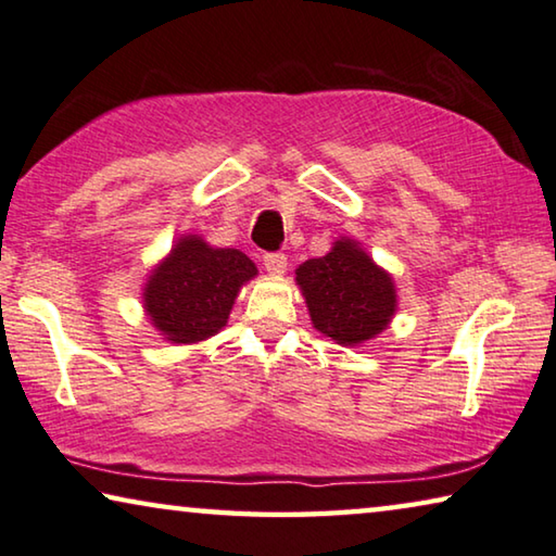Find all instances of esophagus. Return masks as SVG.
Wrapping results in <instances>:
<instances>
[{"mask_svg":"<svg viewBox=\"0 0 556 556\" xmlns=\"http://www.w3.org/2000/svg\"><path fill=\"white\" fill-rule=\"evenodd\" d=\"M263 266H266L270 276H283L288 270V258L283 253H266V256H263Z\"/></svg>","mask_w":556,"mask_h":556,"instance_id":"1","label":"esophagus"}]
</instances>
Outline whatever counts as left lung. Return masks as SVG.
Masks as SVG:
<instances>
[{"label":"left lung","mask_w":556,"mask_h":556,"mask_svg":"<svg viewBox=\"0 0 556 556\" xmlns=\"http://www.w3.org/2000/svg\"><path fill=\"white\" fill-rule=\"evenodd\" d=\"M315 330L338 344H362L387 330L396 313V290L357 241L340 239L323 258L295 270Z\"/></svg>","instance_id":"1"}]
</instances>
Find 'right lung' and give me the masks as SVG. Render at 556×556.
Returning a JSON list of instances; mask_svg holds the SVG:
<instances>
[{
  "mask_svg": "<svg viewBox=\"0 0 556 556\" xmlns=\"http://www.w3.org/2000/svg\"><path fill=\"white\" fill-rule=\"evenodd\" d=\"M256 273L239 249H212L199 236H181L144 286V313L169 342H202L226 325L241 286Z\"/></svg>",
  "mask_w": 556,
  "mask_h": 556,
  "instance_id": "1",
  "label": "right lung"
}]
</instances>
